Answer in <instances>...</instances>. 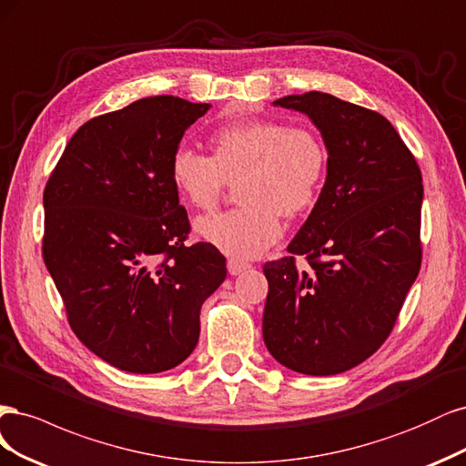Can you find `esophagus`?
<instances>
[{
	"label": "esophagus",
	"instance_id": "esophagus-1",
	"mask_svg": "<svg viewBox=\"0 0 466 466\" xmlns=\"http://www.w3.org/2000/svg\"><path fill=\"white\" fill-rule=\"evenodd\" d=\"M227 267H228V273H230L232 277H236V275H239V273H244L246 268H249V263H246V261H242V259L230 258V259L227 261Z\"/></svg>",
	"mask_w": 466,
	"mask_h": 466
}]
</instances>
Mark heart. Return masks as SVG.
<instances>
[{
    "instance_id": "b5f03b06",
    "label": "heart",
    "mask_w": 466,
    "mask_h": 466,
    "mask_svg": "<svg viewBox=\"0 0 466 466\" xmlns=\"http://www.w3.org/2000/svg\"><path fill=\"white\" fill-rule=\"evenodd\" d=\"M211 158L179 147L170 158V182L187 205L211 211L227 182L238 184L242 207L195 220L193 230L236 258H259L282 236L284 217L318 201L329 155L318 133L273 119H249L215 129Z\"/></svg>"
}]
</instances>
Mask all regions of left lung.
<instances>
[{"label":"left lung","instance_id":"1","mask_svg":"<svg viewBox=\"0 0 466 466\" xmlns=\"http://www.w3.org/2000/svg\"><path fill=\"white\" fill-rule=\"evenodd\" d=\"M273 106L309 117L329 164L318 203L287 248L292 255L263 267V340L289 370L335 375L381 347L418 277L422 174L378 112L319 91ZM294 254L310 267L298 268Z\"/></svg>","mask_w":466,"mask_h":466}]
</instances>
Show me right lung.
I'll return each mask as SVG.
<instances>
[{
  "label": "right lung",
  "instance_id": "right-lung-1",
  "mask_svg": "<svg viewBox=\"0 0 466 466\" xmlns=\"http://www.w3.org/2000/svg\"><path fill=\"white\" fill-rule=\"evenodd\" d=\"M208 108L162 95L93 117L44 189V263L73 333L129 373L182 364L227 279L217 248L184 244L189 220L170 182L172 155Z\"/></svg>",
  "mask_w": 466,
  "mask_h": 466
}]
</instances>
